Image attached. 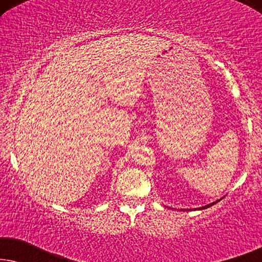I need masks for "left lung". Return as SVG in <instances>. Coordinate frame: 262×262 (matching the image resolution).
Returning <instances> with one entry per match:
<instances>
[{
  "label": "left lung",
  "instance_id": "obj_1",
  "mask_svg": "<svg viewBox=\"0 0 262 262\" xmlns=\"http://www.w3.org/2000/svg\"><path fill=\"white\" fill-rule=\"evenodd\" d=\"M223 199V198H221V199H218V200H216V202H213V203H210V204H207V205H205V206H202V207H198V209H194V210H204V209H207V207H210V206H212V205H214V204H217L218 202H221V200ZM181 211H184V210H181ZM187 211V210H186Z\"/></svg>",
  "mask_w": 262,
  "mask_h": 262
}]
</instances>
